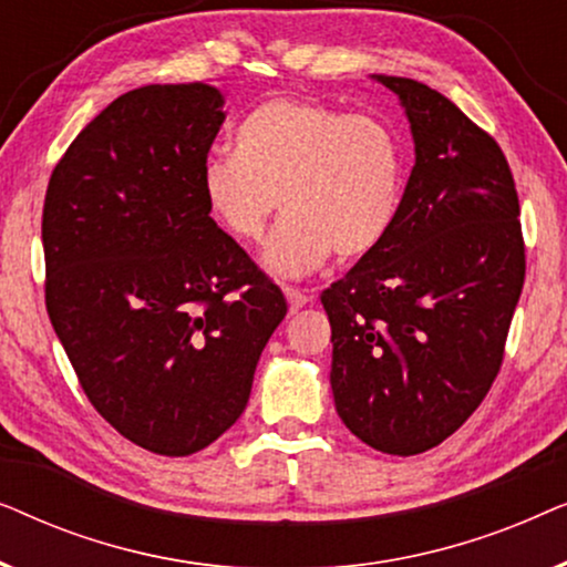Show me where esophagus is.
Returning <instances> with one entry per match:
<instances>
[{
  "instance_id": "1",
  "label": "esophagus",
  "mask_w": 567,
  "mask_h": 567,
  "mask_svg": "<svg viewBox=\"0 0 567 567\" xmlns=\"http://www.w3.org/2000/svg\"><path fill=\"white\" fill-rule=\"evenodd\" d=\"M284 293H286V301H289V309H291V312H299L301 307H307V305H309V293H305V291L291 289V286H286Z\"/></svg>"
}]
</instances>
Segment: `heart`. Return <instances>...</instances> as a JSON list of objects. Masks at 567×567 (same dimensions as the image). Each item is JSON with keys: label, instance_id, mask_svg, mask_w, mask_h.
<instances>
[{"label": "heart", "instance_id": "obj_1", "mask_svg": "<svg viewBox=\"0 0 567 567\" xmlns=\"http://www.w3.org/2000/svg\"><path fill=\"white\" fill-rule=\"evenodd\" d=\"M402 146L384 121L299 97L268 100L235 128V154L200 169V196L224 235L255 245L278 204L286 216L266 266L299 278L328 262L363 258L398 219Z\"/></svg>", "mask_w": 567, "mask_h": 567}]
</instances>
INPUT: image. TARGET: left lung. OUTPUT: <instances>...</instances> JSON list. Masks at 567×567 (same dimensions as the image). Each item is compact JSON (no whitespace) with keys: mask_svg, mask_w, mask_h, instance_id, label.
Listing matches in <instances>:
<instances>
[{"mask_svg":"<svg viewBox=\"0 0 567 567\" xmlns=\"http://www.w3.org/2000/svg\"><path fill=\"white\" fill-rule=\"evenodd\" d=\"M377 80L405 107L415 167L386 237L320 299L340 421L377 452L413 456L452 436L493 386L526 255L498 142L429 84Z\"/></svg>","mask_w":567,"mask_h":567,"instance_id":"1","label":"left lung"}]
</instances>
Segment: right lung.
I'll use <instances>...</instances> for the list:
<instances>
[{
  "mask_svg": "<svg viewBox=\"0 0 567 567\" xmlns=\"http://www.w3.org/2000/svg\"><path fill=\"white\" fill-rule=\"evenodd\" d=\"M204 82L113 100L53 167L45 309L92 408L136 446L188 456L231 429L286 299L200 196L224 123Z\"/></svg>",
  "mask_w": 567,
  "mask_h": 567,
  "instance_id": "1",
  "label": "right lung"
}]
</instances>
